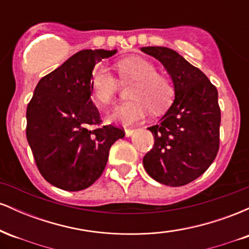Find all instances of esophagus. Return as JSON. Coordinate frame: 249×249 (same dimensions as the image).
I'll return each mask as SVG.
<instances>
[{
  "mask_svg": "<svg viewBox=\"0 0 249 249\" xmlns=\"http://www.w3.org/2000/svg\"><path fill=\"white\" fill-rule=\"evenodd\" d=\"M133 132H134V128H130V127L125 128V134H126V137L132 136Z\"/></svg>",
  "mask_w": 249,
  "mask_h": 249,
  "instance_id": "1",
  "label": "esophagus"
}]
</instances>
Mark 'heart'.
Returning a JSON list of instances; mask_svg holds the SVG:
<instances>
[{"label": "heart", "mask_w": 249, "mask_h": 249, "mask_svg": "<svg viewBox=\"0 0 249 249\" xmlns=\"http://www.w3.org/2000/svg\"><path fill=\"white\" fill-rule=\"evenodd\" d=\"M119 79L132 82L128 89V101L122 103L110 115L111 121L124 125L144 121L151 112L165 110L172 102L174 88L172 82L157 72L152 62L142 57H127L116 64ZM91 91L102 105H111L119 91V81L115 73L104 65H99L91 75Z\"/></svg>", "instance_id": "obj_1"}]
</instances>
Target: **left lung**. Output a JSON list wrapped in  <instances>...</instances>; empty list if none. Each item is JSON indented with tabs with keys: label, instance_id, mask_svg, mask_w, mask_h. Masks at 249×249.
<instances>
[{
	"label": "left lung",
	"instance_id": "1",
	"mask_svg": "<svg viewBox=\"0 0 249 249\" xmlns=\"http://www.w3.org/2000/svg\"><path fill=\"white\" fill-rule=\"evenodd\" d=\"M142 51L162 63L176 92L161 121L148 127L154 144L142 164L157 181L184 186L206 172L218 154L221 121L218 90L177 51L164 47H146Z\"/></svg>",
	"mask_w": 249,
	"mask_h": 249
}]
</instances>
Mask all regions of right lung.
<instances>
[{"label": "right lung", "instance_id": "right-lung-1", "mask_svg": "<svg viewBox=\"0 0 249 249\" xmlns=\"http://www.w3.org/2000/svg\"><path fill=\"white\" fill-rule=\"evenodd\" d=\"M116 50H82L44 76L27 107V139L36 166L53 186L65 191L90 187L107 166L112 144L124 128L102 125L91 99L96 63Z\"/></svg>", "mask_w": 249, "mask_h": 249}]
</instances>
